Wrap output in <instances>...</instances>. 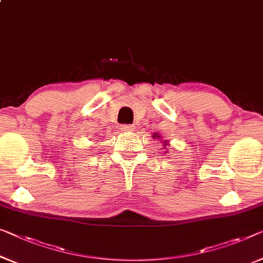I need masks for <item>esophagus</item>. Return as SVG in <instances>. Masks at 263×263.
<instances>
[{"label": "esophagus", "instance_id": "34e87169", "mask_svg": "<svg viewBox=\"0 0 263 263\" xmlns=\"http://www.w3.org/2000/svg\"><path fill=\"white\" fill-rule=\"evenodd\" d=\"M121 131H123V132H133V131H135V126H133V125L124 124V125H121Z\"/></svg>", "mask_w": 263, "mask_h": 263}]
</instances>
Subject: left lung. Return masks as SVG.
<instances>
[{
    "instance_id": "1",
    "label": "left lung",
    "mask_w": 263,
    "mask_h": 263,
    "mask_svg": "<svg viewBox=\"0 0 263 263\" xmlns=\"http://www.w3.org/2000/svg\"><path fill=\"white\" fill-rule=\"evenodd\" d=\"M154 138H159V136H157V135H156V133H155V136H154ZM165 144H166V143H165Z\"/></svg>"
}]
</instances>
